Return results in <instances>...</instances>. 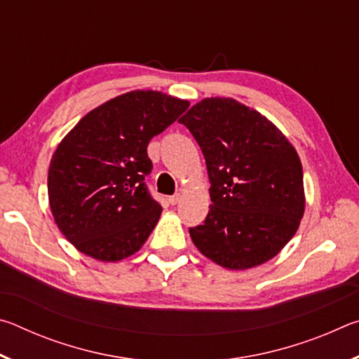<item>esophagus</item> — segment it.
I'll list each match as a JSON object with an SVG mask.
<instances>
[{
	"label": "esophagus",
	"mask_w": 359,
	"mask_h": 359,
	"mask_svg": "<svg viewBox=\"0 0 359 359\" xmlns=\"http://www.w3.org/2000/svg\"><path fill=\"white\" fill-rule=\"evenodd\" d=\"M168 201H169V204H171V205H175V204L180 201V194L179 193L177 194H172V196H169Z\"/></svg>",
	"instance_id": "34e87169"
}]
</instances>
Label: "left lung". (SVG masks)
Masks as SVG:
<instances>
[{
    "label": "left lung",
    "mask_w": 359,
    "mask_h": 359,
    "mask_svg": "<svg viewBox=\"0 0 359 359\" xmlns=\"http://www.w3.org/2000/svg\"><path fill=\"white\" fill-rule=\"evenodd\" d=\"M203 150L212 204L190 228L205 258L231 271L252 269L280 253L306 209L302 165L288 137L233 98H204L184 117Z\"/></svg>",
    "instance_id": "1"
}]
</instances>
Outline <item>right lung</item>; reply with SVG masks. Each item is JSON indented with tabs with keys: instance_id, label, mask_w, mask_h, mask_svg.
Here are the masks:
<instances>
[{
	"instance_id": "right-lung-1",
	"label": "right lung",
	"mask_w": 359,
	"mask_h": 359,
	"mask_svg": "<svg viewBox=\"0 0 359 359\" xmlns=\"http://www.w3.org/2000/svg\"><path fill=\"white\" fill-rule=\"evenodd\" d=\"M188 106L156 90H133L83 115L57 145L48 204L79 252L115 263L141 250L163 210L144 184L151 169L147 145Z\"/></svg>"
}]
</instances>
